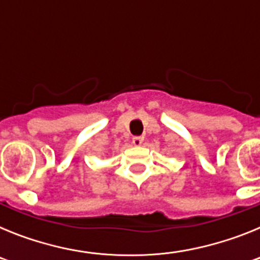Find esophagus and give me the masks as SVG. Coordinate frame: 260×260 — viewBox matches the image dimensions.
<instances>
[{
    "mask_svg": "<svg viewBox=\"0 0 260 260\" xmlns=\"http://www.w3.org/2000/svg\"><path fill=\"white\" fill-rule=\"evenodd\" d=\"M142 143H143V138L142 137L133 138V144H134V146H141Z\"/></svg>",
    "mask_w": 260,
    "mask_h": 260,
    "instance_id": "esophagus-1",
    "label": "esophagus"
}]
</instances>
